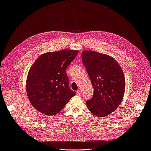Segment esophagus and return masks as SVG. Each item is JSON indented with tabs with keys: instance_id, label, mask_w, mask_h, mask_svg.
<instances>
[{
	"instance_id": "1",
	"label": "esophagus",
	"mask_w": 151,
	"mask_h": 151,
	"mask_svg": "<svg viewBox=\"0 0 151 151\" xmlns=\"http://www.w3.org/2000/svg\"><path fill=\"white\" fill-rule=\"evenodd\" d=\"M76 93H77V94L78 95H81V90H77Z\"/></svg>"
}]
</instances>
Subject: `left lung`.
I'll return each mask as SVG.
<instances>
[{
	"mask_svg": "<svg viewBox=\"0 0 151 151\" xmlns=\"http://www.w3.org/2000/svg\"><path fill=\"white\" fill-rule=\"evenodd\" d=\"M82 60L94 89L92 98L86 102L88 109L98 117L108 116L117 108L124 98L125 80L123 70L111 56L96 52H82Z\"/></svg>",
	"mask_w": 151,
	"mask_h": 151,
	"instance_id": "left-lung-1",
	"label": "left lung"
}]
</instances>
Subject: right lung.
I'll return each mask as SVG.
<instances>
[{
    "instance_id": "add662e5",
    "label": "right lung",
    "mask_w": 151,
    "mask_h": 151,
    "mask_svg": "<svg viewBox=\"0 0 151 151\" xmlns=\"http://www.w3.org/2000/svg\"><path fill=\"white\" fill-rule=\"evenodd\" d=\"M77 50H63L40 56L28 73L26 91L34 107L46 116L60 112L76 93L69 88L66 68Z\"/></svg>"
}]
</instances>
